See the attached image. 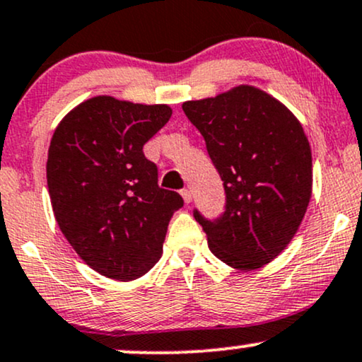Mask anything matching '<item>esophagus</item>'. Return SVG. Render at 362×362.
<instances>
[{
	"label": "esophagus",
	"mask_w": 362,
	"mask_h": 362,
	"mask_svg": "<svg viewBox=\"0 0 362 362\" xmlns=\"http://www.w3.org/2000/svg\"><path fill=\"white\" fill-rule=\"evenodd\" d=\"M180 194H182V197H184L185 204H190V202H192V194H190V190H189V189H182V190H180Z\"/></svg>",
	"instance_id": "1"
}]
</instances>
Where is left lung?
<instances>
[{
    "label": "left lung",
    "instance_id": "1",
    "mask_svg": "<svg viewBox=\"0 0 362 362\" xmlns=\"http://www.w3.org/2000/svg\"><path fill=\"white\" fill-rule=\"evenodd\" d=\"M224 185V212L194 209L211 251L236 269L275 259L297 233L312 195V153L302 124L251 86L182 104Z\"/></svg>",
    "mask_w": 362,
    "mask_h": 362
}]
</instances>
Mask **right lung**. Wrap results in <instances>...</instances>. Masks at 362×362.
I'll return each mask as SVG.
<instances>
[{
    "label": "right lung",
    "instance_id": "right-lung-1",
    "mask_svg": "<svg viewBox=\"0 0 362 362\" xmlns=\"http://www.w3.org/2000/svg\"><path fill=\"white\" fill-rule=\"evenodd\" d=\"M165 104H133L111 95L84 101L57 126L47 184L60 230L77 255L112 280H136L163 251L180 194L158 187L145 143L168 123Z\"/></svg>",
    "mask_w": 362,
    "mask_h": 362
}]
</instances>
